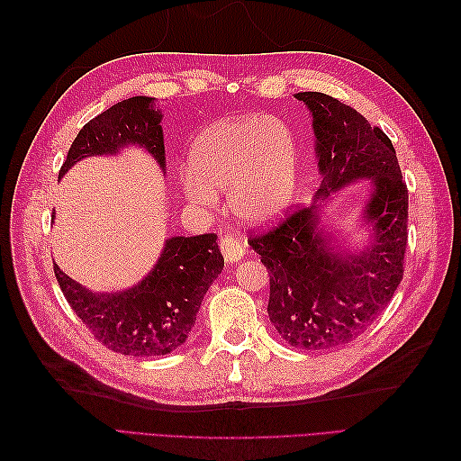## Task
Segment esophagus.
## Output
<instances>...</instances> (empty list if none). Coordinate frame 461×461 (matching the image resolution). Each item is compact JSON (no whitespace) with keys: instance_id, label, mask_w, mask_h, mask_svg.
<instances>
[{"instance_id":"34e87169","label":"esophagus","mask_w":461,"mask_h":461,"mask_svg":"<svg viewBox=\"0 0 461 461\" xmlns=\"http://www.w3.org/2000/svg\"><path fill=\"white\" fill-rule=\"evenodd\" d=\"M219 246H221L222 256H225V259L229 263L240 261L246 256V252H248V242L244 239H239V236L230 234V232L222 234Z\"/></svg>"}]
</instances>
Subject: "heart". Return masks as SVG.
<instances>
[{"label":"heart","mask_w":461,"mask_h":461,"mask_svg":"<svg viewBox=\"0 0 461 461\" xmlns=\"http://www.w3.org/2000/svg\"><path fill=\"white\" fill-rule=\"evenodd\" d=\"M186 196L198 205L230 192V209L246 222H265L290 205L298 180V148L288 124L269 115L221 121L200 134Z\"/></svg>","instance_id":"1"}]
</instances>
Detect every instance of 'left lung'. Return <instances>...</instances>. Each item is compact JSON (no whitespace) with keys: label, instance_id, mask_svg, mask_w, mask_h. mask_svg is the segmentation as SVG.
Instances as JSON below:
<instances>
[{"label":"left lung","instance_id":"1","mask_svg":"<svg viewBox=\"0 0 461 461\" xmlns=\"http://www.w3.org/2000/svg\"><path fill=\"white\" fill-rule=\"evenodd\" d=\"M313 117L321 186L327 198L367 178L364 209L371 242L359 252L334 246L317 225V205L285 212L249 246L269 271L267 313L281 339L300 350H332L356 340L379 317L403 276L408 246V186L390 138L354 107L321 92H300Z\"/></svg>","mask_w":461,"mask_h":461}]
</instances>
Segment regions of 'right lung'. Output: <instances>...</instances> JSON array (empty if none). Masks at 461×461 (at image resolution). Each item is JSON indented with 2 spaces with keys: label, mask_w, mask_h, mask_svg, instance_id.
Listing matches in <instances>:
<instances>
[{
  "label": "right lung",
  "mask_w": 461,
  "mask_h": 461,
  "mask_svg": "<svg viewBox=\"0 0 461 461\" xmlns=\"http://www.w3.org/2000/svg\"><path fill=\"white\" fill-rule=\"evenodd\" d=\"M161 111L153 97L134 95L111 105L80 129L61 165L59 178L92 156L117 153L129 144L148 149L165 171ZM222 259L217 234L173 236L165 240L161 258L146 278L129 290L92 292L67 276L58 263L53 273L73 312L109 350L151 357L171 354L185 344L196 323L203 294L221 275Z\"/></svg>",
  "instance_id": "add662e5"
}]
</instances>
